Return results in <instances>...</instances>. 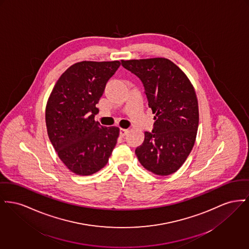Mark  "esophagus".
Listing matches in <instances>:
<instances>
[{"label":"esophagus","instance_id":"esophagus-1","mask_svg":"<svg viewBox=\"0 0 249 249\" xmlns=\"http://www.w3.org/2000/svg\"><path fill=\"white\" fill-rule=\"evenodd\" d=\"M129 132V130L128 129H120V131H119V134H120V136H125L127 133Z\"/></svg>","mask_w":249,"mask_h":249}]
</instances>
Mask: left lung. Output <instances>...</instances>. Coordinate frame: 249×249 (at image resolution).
I'll return each instance as SVG.
<instances>
[{"instance_id":"8db88e82","label":"left lung","mask_w":249,"mask_h":249,"mask_svg":"<svg viewBox=\"0 0 249 249\" xmlns=\"http://www.w3.org/2000/svg\"><path fill=\"white\" fill-rule=\"evenodd\" d=\"M143 83L154 128L135 149L140 163L159 176L175 173L186 161L198 128V103L190 80L166 58L121 60Z\"/></svg>"}]
</instances>
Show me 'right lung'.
<instances>
[{"mask_svg": "<svg viewBox=\"0 0 249 249\" xmlns=\"http://www.w3.org/2000/svg\"><path fill=\"white\" fill-rule=\"evenodd\" d=\"M119 61H82L60 76L46 105L49 138L60 160L76 175L100 171L117 145L119 128L95 121L108 80Z\"/></svg>", "mask_w": 249, "mask_h": 249, "instance_id": "right-lung-1", "label": "right lung"}]
</instances>
